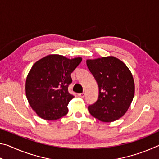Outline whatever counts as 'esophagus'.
<instances>
[{
  "label": "esophagus",
  "mask_w": 159,
  "mask_h": 159,
  "mask_svg": "<svg viewBox=\"0 0 159 159\" xmlns=\"http://www.w3.org/2000/svg\"><path fill=\"white\" fill-rule=\"evenodd\" d=\"M79 95V96L80 97V98H84V97H85V93H79V95Z\"/></svg>",
  "instance_id": "1"
}]
</instances>
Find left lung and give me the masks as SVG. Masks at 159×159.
I'll return each instance as SVG.
<instances>
[{"mask_svg":"<svg viewBox=\"0 0 159 159\" xmlns=\"http://www.w3.org/2000/svg\"><path fill=\"white\" fill-rule=\"evenodd\" d=\"M86 63L99 86L98 101L88 107L90 114L105 123L119 119L128 111L134 95L130 69L114 56L88 59Z\"/></svg>","mask_w":159,"mask_h":159,"instance_id":"left-lung-1","label":"left lung"}]
</instances>
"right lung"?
<instances>
[{"instance_id": "right-lung-1", "label": "right lung", "mask_w": 159, "mask_h": 159, "mask_svg": "<svg viewBox=\"0 0 159 159\" xmlns=\"http://www.w3.org/2000/svg\"><path fill=\"white\" fill-rule=\"evenodd\" d=\"M82 57L69 59L51 54L35 62L26 76L25 91L29 104L43 119L55 120L68 113L74 96L68 92L71 74Z\"/></svg>"}]
</instances>
